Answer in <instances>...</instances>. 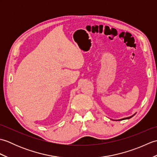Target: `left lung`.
Segmentation results:
<instances>
[{
  "label": "left lung",
  "instance_id": "1",
  "mask_svg": "<svg viewBox=\"0 0 157 157\" xmlns=\"http://www.w3.org/2000/svg\"><path fill=\"white\" fill-rule=\"evenodd\" d=\"M135 115V114H134ZM134 115H132V116H130V117H125V118H123V119H118L117 121H120V120H124V119H130V118H132L133 116H134Z\"/></svg>",
  "mask_w": 157,
  "mask_h": 157
}]
</instances>
